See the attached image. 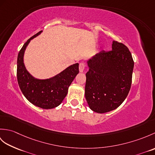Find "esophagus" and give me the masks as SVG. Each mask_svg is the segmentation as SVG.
Instances as JSON below:
<instances>
[{"mask_svg": "<svg viewBox=\"0 0 155 155\" xmlns=\"http://www.w3.org/2000/svg\"><path fill=\"white\" fill-rule=\"evenodd\" d=\"M85 67H86V64H85L84 62H81L79 64V71L81 72H83L84 70Z\"/></svg>", "mask_w": 155, "mask_h": 155, "instance_id": "esophagus-1", "label": "esophagus"}]
</instances>
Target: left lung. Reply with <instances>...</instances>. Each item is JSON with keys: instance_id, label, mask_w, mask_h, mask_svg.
Masks as SVG:
<instances>
[{"instance_id": "left-lung-1", "label": "left lung", "mask_w": 155, "mask_h": 155, "mask_svg": "<svg viewBox=\"0 0 155 155\" xmlns=\"http://www.w3.org/2000/svg\"><path fill=\"white\" fill-rule=\"evenodd\" d=\"M85 98L90 108L98 113L116 109L130 89L134 61L130 51L113 41L112 50L101 51L87 62Z\"/></svg>"}]
</instances>
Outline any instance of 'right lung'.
<instances>
[{
	"label": "right lung",
	"instance_id": "add662e5",
	"mask_svg": "<svg viewBox=\"0 0 155 155\" xmlns=\"http://www.w3.org/2000/svg\"><path fill=\"white\" fill-rule=\"evenodd\" d=\"M41 32L29 38L20 50L17 57L16 74L19 87L26 98L35 106L44 109H51L62 103L67 96L69 86L79 70L78 63H76L48 79L39 80L32 77L25 67L23 56L30 41Z\"/></svg>",
	"mask_w": 155,
	"mask_h": 155
}]
</instances>
